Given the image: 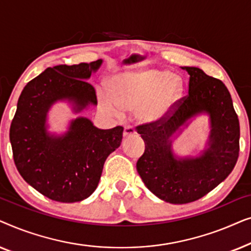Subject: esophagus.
Masks as SVG:
<instances>
[{"label": "esophagus", "mask_w": 251, "mask_h": 251, "mask_svg": "<svg viewBox=\"0 0 251 251\" xmlns=\"http://www.w3.org/2000/svg\"><path fill=\"white\" fill-rule=\"evenodd\" d=\"M135 132H136L135 128H133L132 126H130V125L125 126V129H123V136H125V137L132 136Z\"/></svg>", "instance_id": "1"}]
</instances>
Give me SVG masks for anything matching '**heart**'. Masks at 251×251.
<instances>
[{"mask_svg":"<svg viewBox=\"0 0 251 251\" xmlns=\"http://www.w3.org/2000/svg\"><path fill=\"white\" fill-rule=\"evenodd\" d=\"M183 94V82L164 70H146L118 75L109 84V92L98 91L99 102L115 116L138 108L145 122H159L167 118Z\"/></svg>","mask_w":251,"mask_h":251,"instance_id":"1","label":"heart"}]
</instances>
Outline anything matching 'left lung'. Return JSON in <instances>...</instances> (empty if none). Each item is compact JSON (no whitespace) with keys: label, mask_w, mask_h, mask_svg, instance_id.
<instances>
[{"label":"left lung","mask_w":251,"mask_h":251,"mask_svg":"<svg viewBox=\"0 0 251 251\" xmlns=\"http://www.w3.org/2000/svg\"><path fill=\"white\" fill-rule=\"evenodd\" d=\"M190 75L188 94L159 122L136 126L145 143L137 171L146 187L174 204L197 201L232 173L239 157L240 125L229 91L218 78L198 67H183ZM205 111L211 115L208 149L200 157L177 160L170 138L188 118Z\"/></svg>","instance_id":"8db88e82"}]
</instances>
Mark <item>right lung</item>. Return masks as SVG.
Segmentation results:
<instances>
[{
  "instance_id": "right-lung-1",
  "label": "right lung",
  "mask_w": 251,
  "mask_h": 251,
  "mask_svg": "<svg viewBox=\"0 0 251 251\" xmlns=\"http://www.w3.org/2000/svg\"><path fill=\"white\" fill-rule=\"evenodd\" d=\"M101 59L48 67L25 85L10 126L13 161L30 186L53 201L72 203L94 193L107 156L121 145L123 128L101 130L78 118L61 137L47 132V113L57 100L74 104L75 112L97 105L87 81Z\"/></svg>"
}]
</instances>
